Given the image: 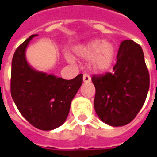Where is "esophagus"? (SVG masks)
Returning a JSON list of instances; mask_svg holds the SVG:
<instances>
[{"mask_svg":"<svg viewBox=\"0 0 157 157\" xmlns=\"http://www.w3.org/2000/svg\"><path fill=\"white\" fill-rule=\"evenodd\" d=\"M83 81H84V82H91V76L88 74H84L83 75Z\"/></svg>","mask_w":157,"mask_h":157,"instance_id":"34e87169","label":"esophagus"}]
</instances>
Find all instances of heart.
Segmentation results:
<instances>
[{"label": "heart", "mask_w": 157, "mask_h": 157, "mask_svg": "<svg viewBox=\"0 0 157 157\" xmlns=\"http://www.w3.org/2000/svg\"><path fill=\"white\" fill-rule=\"evenodd\" d=\"M115 52V46L112 42H102L100 39H94L75 48V53L80 57L92 58L91 65L97 71H105L112 65Z\"/></svg>", "instance_id": "obj_1"}]
</instances>
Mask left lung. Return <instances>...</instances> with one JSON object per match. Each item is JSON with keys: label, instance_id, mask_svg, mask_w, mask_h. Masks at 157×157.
Instances as JSON below:
<instances>
[{"label": "left lung", "instance_id": "obj_1", "mask_svg": "<svg viewBox=\"0 0 157 157\" xmlns=\"http://www.w3.org/2000/svg\"><path fill=\"white\" fill-rule=\"evenodd\" d=\"M95 86L94 108L102 122L124 126L134 119L145 103L150 75L140 45L133 40L120 44L113 72L92 77Z\"/></svg>", "mask_w": 157, "mask_h": 157}]
</instances>
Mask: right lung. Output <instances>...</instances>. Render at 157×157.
I'll use <instances>...</instances> for the list:
<instances>
[{
	"instance_id": "add662e5",
	"label": "right lung",
	"mask_w": 157,
	"mask_h": 157,
	"mask_svg": "<svg viewBox=\"0 0 157 157\" xmlns=\"http://www.w3.org/2000/svg\"><path fill=\"white\" fill-rule=\"evenodd\" d=\"M31 35L16 49L12 62L11 94L27 121L42 130H51L65 123L71 102L83 82L82 74L65 80L32 69L25 58Z\"/></svg>"
}]
</instances>
